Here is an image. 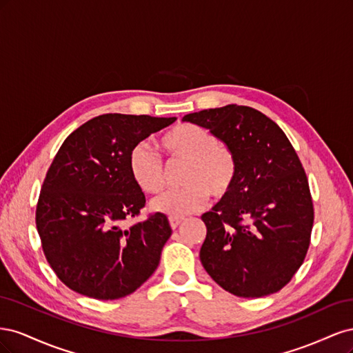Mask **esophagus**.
Here are the masks:
<instances>
[{
	"label": "esophagus",
	"instance_id": "34e87169",
	"mask_svg": "<svg viewBox=\"0 0 353 353\" xmlns=\"http://www.w3.org/2000/svg\"><path fill=\"white\" fill-rule=\"evenodd\" d=\"M181 222H183V219L181 218H169V223H170V227H172V230H176L181 225Z\"/></svg>",
	"mask_w": 353,
	"mask_h": 353
}]
</instances>
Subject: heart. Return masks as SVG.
Returning <instances> with one entry per match:
<instances>
[{
  "label": "heart",
  "instance_id": "1",
  "mask_svg": "<svg viewBox=\"0 0 353 353\" xmlns=\"http://www.w3.org/2000/svg\"><path fill=\"white\" fill-rule=\"evenodd\" d=\"M169 166H184L181 184L184 188L156 197L152 208L169 218H184L206 206L213 199L227 197L236 184L239 160L234 148L219 141L209 130L193 123H181L159 141ZM135 184L144 193H160L166 185V168L150 147L140 143L128 159Z\"/></svg>",
  "mask_w": 353,
  "mask_h": 353
}]
</instances>
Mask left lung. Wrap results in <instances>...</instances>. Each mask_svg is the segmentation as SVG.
Masks as SVG:
<instances>
[{"instance_id":"obj_1","label":"left lung","mask_w":353,"mask_h":353,"mask_svg":"<svg viewBox=\"0 0 353 353\" xmlns=\"http://www.w3.org/2000/svg\"><path fill=\"white\" fill-rule=\"evenodd\" d=\"M234 148L239 174L231 193L201 215L203 268L223 290L262 297L292 280L306 256L314 205L305 169L281 128L259 110L228 104L190 113Z\"/></svg>"}]
</instances>
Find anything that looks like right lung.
Returning <instances> with one entry per match:
<instances>
[{
  "label": "right lung",
  "mask_w": 353,
  "mask_h": 353,
  "mask_svg": "<svg viewBox=\"0 0 353 353\" xmlns=\"http://www.w3.org/2000/svg\"><path fill=\"white\" fill-rule=\"evenodd\" d=\"M175 121L101 114L59 148L39 193L37 230L52 271L73 292L114 301L134 293L156 271L172 230L160 212L121 227L145 206L128 159L132 147Z\"/></svg>",
  "instance_id": "right-lung-1"
}]
</instances>
